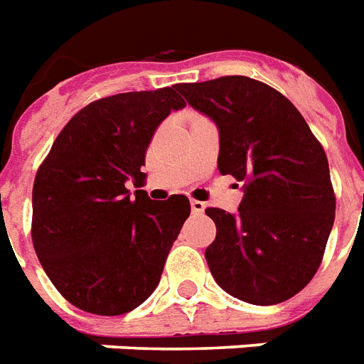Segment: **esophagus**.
Listing matches in <instances>:
<instances>
[{
  "label": "esophagus",
  "instance_id": "34e87169",
  "mask_svg": "<svg viewBox=\"0 0 364 364\" xmlns=\"http://www.w3.org/2000/svg\"><path fill=\"white\" fill-rule=\"evenodd\" d=\"M191 208H193L194 213H202L204 210H206V204L200 200H191Z\"/></svg>",
  "mask_w": 364,
  "mask_h": 364
}]
</instances>
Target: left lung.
I'll list each match as a JSON object with an SVG mask.
<instances>
[{
	"instance_id": "8db88e82",
	"label": "left lung",
	"mask_w": 364,
	"mask_h": 364,
	"mask_svg": "<svg viewBox=\"0 0 364 364\" xmlns=\"http://www.w3.org/2000/svg\"><path fill=\"white\" fill-rule=\"evenodd\" d=\"M176 90L219 129L221 176L244 181L237 213L208 208V267L246 304L287 301L309 284L334 225L328 160L298 108L267 83L223 76Z\"/></svg>"
}]
</instances>
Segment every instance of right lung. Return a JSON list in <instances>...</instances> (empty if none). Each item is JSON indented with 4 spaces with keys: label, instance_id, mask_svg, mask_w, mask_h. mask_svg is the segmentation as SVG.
Listing matches in <instances>:
<instances>
[{
    "label": "right lung",
    "instance_id": "add662e5",
    "mask_svg": "<svg viewBox=\"0 0 364 364\" xmlns=\"http://www.w3.org/2000/svg\"><path fill=\"white\" fill-rule=\"evenodd\" d=\"M183 107L176 85L99 99L63 127L36 173L34 250L77 309L124 315L158 287L191 204L185 194L151 200L141 166L156 127Z\"/></svg>",
    "mask_w": 364,
    "mask_h": 364
}]
</instances>
